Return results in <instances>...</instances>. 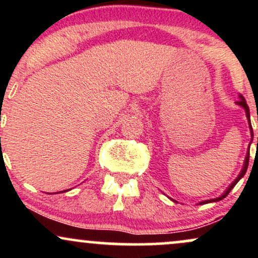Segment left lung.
Here are the masks:
<instances>
[{
  "instance_id": "obj_1",
  "label": "left lung",
  "mask_w": 258,
  "mask_h": 258,
  "mask_svg": "<svg viewBox=\"0 0 258 258\" xmlns=\"http://www.w3.org/2000/svg\"><path fill=\"white\" fill-rule=\"evenodd\" d=\"M239 98H240V100H239V102H236V104L240 105V106H242V108L245 109V112H246V117H247V120H248V127H250V131H251V137L253 138L252 126H251V121H250V110H248V106H247V104H246V100H245V98H244V97H242V96H239ZM252 138H251V142H252ZM251 142H250V144H251ZM250 144H248V150H247V154H246V158H245V161H244V166H242V168H241V172L239 173V176L236 177L235 180H234V182L232 183V184H230L229 186H228V188L226 189V191H224V193L222 194L221 197L216 198V199H210V200L201 201V203H199L200 205H204V204H209V203H215V201H220V200H222V199H224V198H226L227 195L229 194V191L232 190V189L234 188V186H235L236 183H238L239 180H240V179L242 178V177H244V174L246 173V171H247V166H248V158H250ZM257 144H258V137H257ZM172 201H174V203H177V201H176V200H173V199H172Z\"/></svg>"
}]
</instances>
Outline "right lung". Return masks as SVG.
Returning a JSON list of instances; mask_svg holds the SVG:
<instances>
[{
  "mask_svg": "<svg viewBox=\"0 0 258 258\" xmlns=\"http://www.w3.org/2000/svg\"><path fill=\"white\" fill-rule=\"evenodd\" d=\"M0 139H1V138H0ZM63 191H65V190H63Z\"/></svg>",
  "mask_w": 258,
  "mask_h": 258,
  "instance_id": "1",
  "label": "right lung"
}]
</instances>
